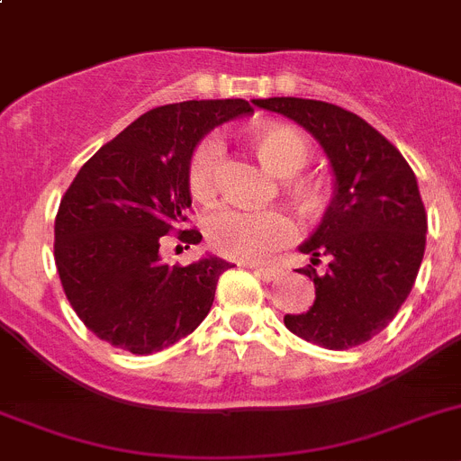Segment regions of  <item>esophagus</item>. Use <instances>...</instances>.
<instances>
[{
  "mask_svg": "<svg viewBox=\"0 0 461 461\" xmlns=\"http://www.w3.org/2000/svg\"><path fill=\"white\" fill-rule=\"evenodd\" d=\"M250 268L261 277V280H273V277L280 276V268L277 267H261V264H250Z\"/></svg>",
  "mask_w": 461,
  "mask_h": 461,
  "instance_id": "obj_1",
  "label": "esophagus"
}]
</instances>
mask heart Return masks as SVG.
<instances>
[{
	"mask_svg": "<svg viewBox=\"0 0 461 461\" xmlns=\"http://www.w3.org/2000/svg\"><path fill=\"white\" fill-rule=\"evenodd\" d=\"M248 142L259 160L277 176H285V190L303 211L314 213L326 202V185L312 174H296L312 156L308 138L298 128L280 122H259L248 128ZM222 167V142L206 135L194 144L188 160V188L197 200H206L218 188ZM211 246L236 259H264L294 236V222L282 211H243L234 206L218 209L206 218Z\"/></svg>",
	"mask_w": 461,
	"mask_h": 461,
	"instance_id": "obj_1",
	"label": "heart"
}]
</instances>
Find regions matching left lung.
I'll return each mask as SVG.
<instances>
[{
	"mask_svg": "<svg viewBox=\"0 0 461 461\" xmlns=\"http://www.w3.org/2000/svg\"><path fill=\"white\" fill-rule=\"evenodd\" d=\"M321 144L335 176L333 200L301 252L314 282L308 312L285 326L323 349H351L393 321L411 294L425 255L427 213L413 169L376 128L354 112L310 98H257ZM327 261L323 272L316 267Z\"/></svg>",
	"mask_w": 461,
	"mask_h": 461,
	"instance_id": "obj_1",
	"label": "left lung"
}]
</instances>
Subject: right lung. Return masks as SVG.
I'll return each mask as SVG.
<instances>
[{"instance_id": "add662e5", "label": "right lung", "mask_w": 461, "mask_h": 461, "mask_svg": "<svg viewBox=\"0 0 461 461\" xmlns=\"http://www.w3.org/2000/svg\"><path fill=\"white\" fill-rule=\"evenodd\" d=\"M243 98L153 107L98 149L61 197L55 261L70 308L86 329L131 354L163 351L193 333L213 305L230 261L160 259L163 236L200 243L188 218V160L215 126L250 114Z\"/></svg>"}]
</instances>
